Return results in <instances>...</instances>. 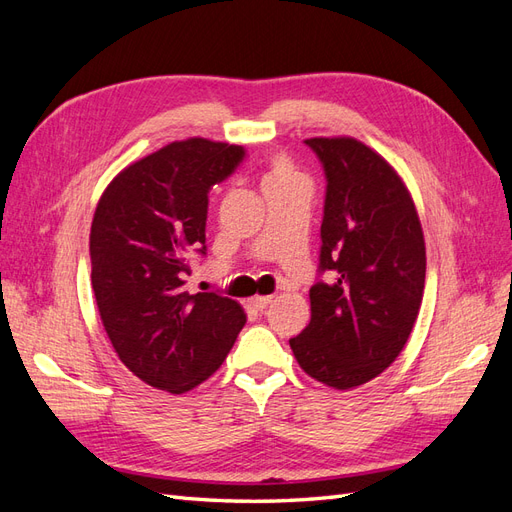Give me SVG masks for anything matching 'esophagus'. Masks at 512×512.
Listing matches in <instances>:
<instances>
[{
	"instance_id": "obj_1",
	"label": "esophagus",
	"mask_w": 512,
	"mask_h": 512,
	"mask_svg": "<svg viewBox=\"0 0 512 512\" xmlns=\"http://www.w3.org/2000/svg\"><path fill=\"white\" fill-rule=\"evenodd\" d=\"M273 297H254L252 299V305L258 309V312H262V309H267L271 305Z\"/></svg>"
}]
</instances>
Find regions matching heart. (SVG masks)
Listing matches in <instances>:
<instances>
[{
    "instance_id": "obj_1",
    "label": "heart",
    "mask_w": 512,
    "mask_h": 512,
    "mask_svg": "<svg viewBox=\"0 0 512 512\" xmlns=\"http://www.w3.org/2000/svg\"><path fill=\"white\" fill-rule=\"evenodd\" d=\"M292 181H301L297 170L292 168V164L284 158H275L271 160L265 179H262V185H284V183H292Z\"/></svg>"
}]
</instances>
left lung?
<instances>
[{
    "label": "left lung",
    "instance_id": "left-lung-1",
    "mask_svg": "<svg viewBox=\"0 0 512 512\" xmlns=\"http://www.w3.org/2000/svg\"><path fill=\"white\" fill-rule=\"evenodd\" d=\"M327 192L312 320L290 339L294 359L318 382L365 384L404 350L425 290V241L404 181L354 138H307ZM331 272L333 281L319 275Z\"/></svg>",
    "mask_w": 512,
    "mask_h": 512
}]
</instances>
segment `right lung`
Here are the masks:
<instances>
[{"mask_svg": "<svg viewBox=\"0 0 512 512\" xmlns=\"http://www.w3.org/2000/svg\"><path fill=\"white\" fill-rule=\"evenodd\" d=\"M243 160L239 145L170 143L121 170L96 207L89 256L104 331L121 363L160 391L207 380L245 324L237 301L185 290L192 256L207 254L209 190Z\"/></svg>", "mask_w": 512, "mask_h": 512, "instance_id": "add662e5", "label": "right lung"}]
</instances>
